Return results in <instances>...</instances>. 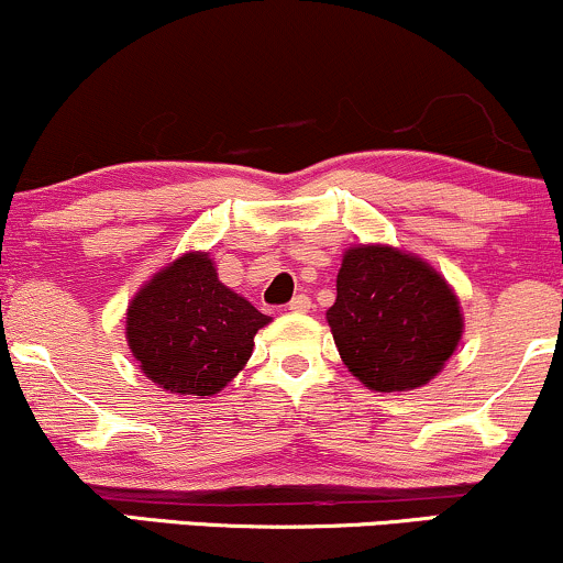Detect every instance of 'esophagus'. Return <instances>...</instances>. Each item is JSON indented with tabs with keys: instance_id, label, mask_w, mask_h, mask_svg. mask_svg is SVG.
Masks as SVG:
<instances>
[{
	"instance_id": "obj_1",
	"label": "esophagus",
	"mask_w": 563,
	"mask_h": 563,
	"mask_svg": "<svg viewBox=\"0 0 563 563\" xmlns=\"http://www.w3.org/2000/svg\"><path fill=\"white\" fill-rule=\"evenodd\" d=\"M288 309H290V312H296V314H303V312H309V309H312V299H309L307 294H296L294 299H290Z\"/></svg>"
}]
</instances>
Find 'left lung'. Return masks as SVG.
I'll use <instances>...</instances> for the list:
<instances>
[{"label":"left lung","instance_id":"left-lung-1","mask_svg":"<svg viewBox=\"0 0 563 563\" xmlns=\"http://www.w3.org/2000/svg\"><path fill=\"white\" fill-rule=\"evenodd\" d=\"M328 325L344 365L373 391L429 384L463 333L461 307L444 277L389 245L346 251Z\"/></svg>","mask_w":563,"mask_h":563}]
</instances>
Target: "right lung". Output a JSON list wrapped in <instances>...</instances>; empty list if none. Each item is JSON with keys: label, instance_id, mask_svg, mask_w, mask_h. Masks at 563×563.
Listing matches in <instances>:
<instances>
[{"label": "right lung", "instance_id": "right-lung-1", "mask_svg": "<svg viewBox=\"0 0 563 563\" xmlns=\"http://www.w3.org/2000/svg\"><path fill=\"white\" fill-rule=\"evenodd\" d=\"M267 314L222 286L209 254H185L147 283L126 312L142 373L172 394L211 397L241 373Z\"/></svg>", "mask_w": 563, "mask_h": 563}]
</instances>
